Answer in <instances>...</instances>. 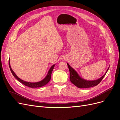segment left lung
<instances>
[{
	"instance_id": "8db88e82",
	"label": "left lung",
	"mask_w": 120,
	"mask_h": 120,
	"mask_svg": "<svg viewBox=\"0 0 120 120\" xmlns=\"http://www.w3.org/2000/svg\"><path fill=\"white\" fill-rule=\"evenodd\" d=\"M67 64L69 68V71H70V79L71 82L78 88L81 89L91 88V87L98 85L104 78L109 68V67L105 74L100 79H96V80L89 81L82 78L77 73V72L70 66V64L68 63H67Z\"/></svg>"
}]
</instances>
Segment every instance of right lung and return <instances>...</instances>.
Instances as JSON below:
<instances>
[{
  "mask_svg": "<svg viewBox=\"0 0 120 120\" xmlns=\"http://www.w3.org/2000/svg\"><path fill=\"white\" fill-rule=\"evenodd\" d=\"M9 66L10 71H11V72L12 74L13 75L14 78H15L17 79V80L19 81V82L22 83V84H23L25 86H26L28 87H30V88H39V87H41L43 86H45L49 82V81L50 80V79H51V75H52V71H53V69L54 66H55V64L52 65V66L51 67V68H50V69L48 72V74H47L46 77L44 79H43L42 80H41V81H39L38 82H28L24 81L23 80H22V79L18 77L17 75L15 74V72H14L13 71V70H12L11 68L10 64V59H9Z\"/></svg>",
  "mask_w": 120,
  "mask_h": 120,
  "instance_id": "add662e5",
  "label": "right lung"
}]
</instances>
